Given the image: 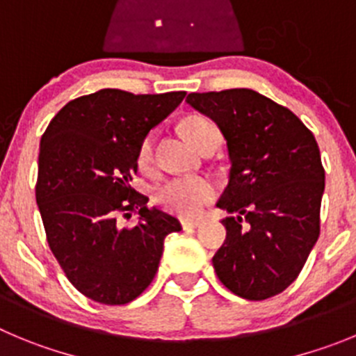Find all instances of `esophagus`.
Wrapping results in <instances>:
<instances>
[{"mask_svg":"<svg viewBox=\"0 0 356 356\" xmlns=\"http://www.w3.org/2000/svg\"><path fill=\"white\" fill-rule=\"evenodd\" d=\"M181 225H182V228H184V230H189V228H197V227H200V219L184 218V219H181Z\"/></svg>","mask_w":356,"mask_h":356,"instance_id":"obj_1","label":"esophagus"}]
</instances>
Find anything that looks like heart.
<instances>
[{"label":"heart","instance_id":"1","mask_svg":"<svg viewBox=\"0 0 356 356\" xmlns=\"http://www.w3.org/2000/svg\"><path fill=\"white\" fill-rule=\"evenodd\" d=\"M184 137L193 147L200 151L207 142H219V129L214 122L204 115H189L181 124ZM152 135L142 140L138 147L137 161L140 168L151 167ZM216 188L205 177H177L170 179L156 189V204L165 211L179 216H197L214 198Z\"/></svg>","mask_w":356,"mask_h":356}]
</instances>
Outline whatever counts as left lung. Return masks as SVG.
<instances>
[{"label": "left lung", "instance_id": "obj_1", "mask_svg": "<svg viewBox=\"0 0 356 356\" xmlns=\"http://www.w3.org/2000/svg\"><path fill=\"white\" fill-rule=\"evenodd\" d=\"M227 140L230 182L218 202L227 238L212 258L219 281L248 300L281 293L320 237L325 170L311 129L253 89L191 92Z\"/></svg>", "mask_w": 356, "mask_h": 356}]
</instances>
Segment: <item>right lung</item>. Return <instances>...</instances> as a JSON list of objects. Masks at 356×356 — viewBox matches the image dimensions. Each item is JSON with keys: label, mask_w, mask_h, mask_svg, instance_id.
<instances>
[{"label": "right lung", "mask_w": 356, "mask_h": 356, "mask_svg": "<svg viewBox=\"0 0 356 356\" xmlns=\"http://www.w3.org/2000/svg\"><path fill=\"white\" fill-rule=\"evenodd\" d=\"M184 91L133 95L99 89L68 102L40 140L36 204L49 248L70 283L91 300L122 305L151 284L163 242L179 219L129 186L149 129L184 99ZM139 211L131 229L119 213Z\"/></svg>", "instance_id": "1"}]
</instances>
